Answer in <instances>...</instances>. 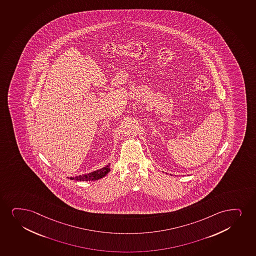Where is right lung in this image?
Returning <instances> with one entry per match:
<instances>
[{
	"mask_svg": "<svg viewBox=\"0 0 256 256\" xmlns=\"http://www.w3.org/2000/svg\"><path fill=\"white\" fill-rule=\"evenodd\" d=\"M110 172V163H108L104 168H101L99 170H94L90 174H82L76 177H68L70 180H76V181H95L100 180L102 178L106 176Z\"/></svg>",
	"mask_w": 256,
	"mask_h": 256,
	"instance_id": "1",
	"label": "right lung"
}]
</instances>
